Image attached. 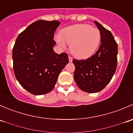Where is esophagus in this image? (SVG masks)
<instances>
[{
  "mask_svg": "<svg viewBox=\"0 0 133 133\" xmlns=\"http://www.w3.org/2000/svg\"><path fill=\"white\" fill-rule=\"evenodd\" d=\"M69 61L70 62H71L73 61V58H72V57H69Z\"/></svg>",
  "mask_w": 133,
  "mask_h": 133,
  "instance_id": "obj_1",
  "label": "esophagus"
}]
</instances>
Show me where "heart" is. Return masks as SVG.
<instances>
[{
    "mask_svg": "<svg viewBox=\"0 0 133 133\" xmlns=\"http://www.w3.org/2000/svg\"><path fill=\"white\" fill-rule=\"evenodd\" d=\"M62 48L71 44V53L78 58H87L95 53L101 39L99 29L88 24H75L60 31L55 37Z\"/></svg>",
    "mask_w": 133,
    "mask_h": 133,
    "instance_id": "heart-1",
    "label": "heart"
}]
</instances>
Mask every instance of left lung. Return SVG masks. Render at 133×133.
<instances>
[{"label":"left lung","instance_id":"left-lung-1","mask_svg":"<svg viewBox=\"0 0 133 133\" xmlns=\"http://www.w3.org/2000/svg\"><path fill=\"white\" fill-rule=\"evenodd\" d=\"M101 34V44L94 55L85 60L73 59L74 79L81 90L95 93L109 83L117 67L118 45L110 31L94 22Z\"/></svg>","mask_w":133,"mask_h":133}]
</instances>
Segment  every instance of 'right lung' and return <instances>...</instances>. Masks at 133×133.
Masks as SVG:
<instances>
[{
  "instance_id": "add662e5",
  "label": "right lung",
  "mask_w": 133,
  "mask_h": 133,
  "mask_svg": "<svg viewBox=\"0 0 133 133\" xmlns=\"http://www.w3.org/2000/svg\"><path fill=\"white\" fill-rule=\"evenodd\" d=\"M57 21L39 20L18 35L13 48V70L21 86L30 93L51 91L63 68L69 62L68 54L58 55L53 48Z\"/></svg>"
}]
</instances>
